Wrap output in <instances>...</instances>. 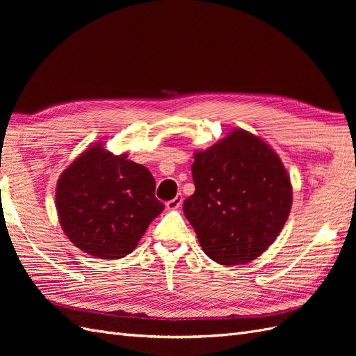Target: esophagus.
I'll list each match as a JSON object with an SVG mask.
<instances>
[{"instance_id":"34e87169","label":"esophagus","mask_w":356,"mask_h":356,"mask_svg":"<svg viewBox=\"0 0 356 356\" xmlns=\"http://www.w3.org/2000/svg\"><path fill=\"white\" fill-rule=\"evenodd\" d=\"M182 200H184V199H182V195H177L174 199L166 202V208L168 209H178L182 204Z\"/></svg>"}]
</instances>
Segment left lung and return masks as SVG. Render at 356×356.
Segmentation results:
<instances>
[{
    "mask_svg": "<svg viewBox=\"0 0 356 356\" xmlns=\"http://www.w3.org/2000/svg\"><path fill=\"white\" fill-rule=\"evenodd\" d=\"M191 175L196 190L182 211L215 263H250L282 232L293 186L282 160L260 136L233 129L195 153Z\"/></svg>",
    "mask_w": 356,
    "mask_h": 356,
    "instance_id": "1",
    "label": "left lung"
}]
</instances>
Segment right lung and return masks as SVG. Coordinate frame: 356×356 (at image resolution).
Masks as SVG:
<instances>
[{
    "instance_id": "add662e5",
    "label": "right lung",
    "mask_w": 356,
    "mask_h": 356,
    "mask_svg": "<svg viewBox=\"0 0 356 356\" xmlns=\"http://www.w3.org/2000/svg\"><path fill=\"white\" fill-rule=\"evenodd\" d=\"M145 166L98 143L62 172L56 211L67 238L86 254L118 260L131 254L165 204Z\"/></svg>"
}]
</instances>
